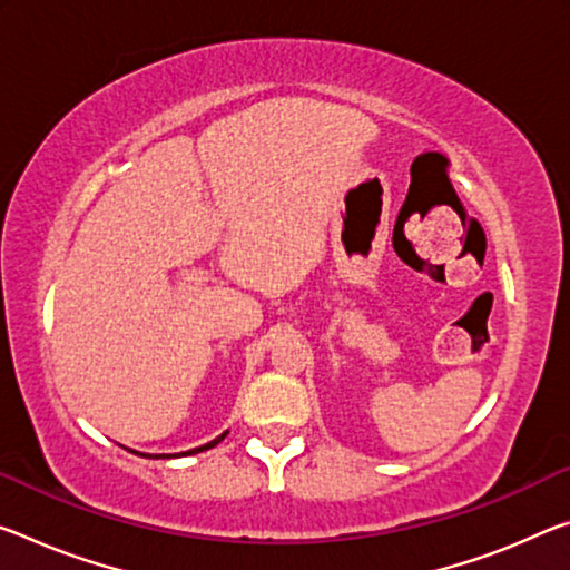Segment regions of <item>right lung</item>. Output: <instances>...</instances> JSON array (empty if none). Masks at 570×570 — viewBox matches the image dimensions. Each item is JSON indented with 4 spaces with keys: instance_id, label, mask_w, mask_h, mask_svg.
<instances>
[{
    "instance_id": "add662e5",
    "label": "right lung",
    "mask_w": 570,
    "mask_h": 570,
    "mask_svg": "<svg viewBox=\"0 0 570 570\" xmlns=\"http://www.w3.org/2000/svg\"><path fill=\"white\" fill-rule=\"evenodd\" d=\"M225 439V433H223V436H218V439H215V441H210V444H205V446H200V449H193V451H185V454H197V451H205V449H213L215 444H220V441Z\"/></svg>"
}]
</instances>
